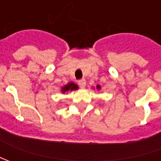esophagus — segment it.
<instances>
[{
    "label": "esophagus",
    "mask_w": 161,
    "mask_h": 161,
    "mask_svg": "<svg viewBox=\"0 0 161 161\" xmlns=\"http://www.w3.org/2000/svg\"><path fill=\"white\" fill-rule=\"evenodd\" d=\"M78 83H79L80 87L81 89H84L85 86H86V80H80L78 81Z\"/></svg>",
    "instance_id": "34e87169"
}]
</instances>
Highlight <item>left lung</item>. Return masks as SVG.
I'll return each mask as SVG.
<instances>
[{"instance_id": "8db88e82", "label": "left lung", "mask_w": 161, "mask_h": 161, "mask_svg": "<svg viewBox=\"0 0 161 161\" xmlns=\"http://www.w3.org/2000/svg\"><path fill=\"white\" fill-rule=\"evenodd\" d=\"M96 88L97 89V90H100V86H99V85H97Z\"/></svg>"}]
</instances>
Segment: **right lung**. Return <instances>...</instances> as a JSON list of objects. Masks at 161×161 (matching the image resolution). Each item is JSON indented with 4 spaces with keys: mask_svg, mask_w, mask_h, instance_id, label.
I'll return each instance as SVG.
<instances>
[{
    "mask_svg": "<svg viewBox=\"0 0 161 161\" xmlns=\"http://www.w3.org/2000/svg\"><path fill=\"white\" fill-rule=\"evenodd\" d=\"M78 89H79V87H78L77 84L72 82V81H70L61 88V91H62V93L64 94V93H68V92H71L72 90H76Z\"/></svg>",
    "mask_w": 161,
    "mask_h": 161,
    "instance_id": "add662e5",
    "label": "right lung"
}]
</instances>
